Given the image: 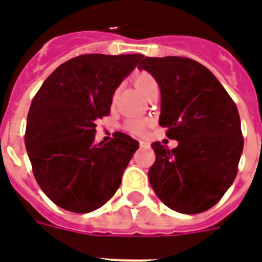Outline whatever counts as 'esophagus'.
Wrapping results in <instances>:
<instances>
[{
  "label": "esophagus",
  "instance_id": "34e87169",
  "mask_svg": "<svg viewBox=\"0 0 262 262\" xmlns=\"http://www.w3.org/2000/svg\"><path fill=\"white\" fill-rule=\"evenodd\" d=\"M145 145H148L145 141H140V147H145Z\"/></svg>",
  "mask_w": 262,
  "mask_h": 262
}]
</instances>
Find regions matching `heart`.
Wrapping results in <instances>:
<instances>
[{
	"label": "heart",
	"mask_w": 262,
	"mask_h": 262,
	"mask_svg": "<svg viewBox=\"0 0 262 262\" xmlns=\"http://www.w3.org/2000/svg\"><path fill=\"white\" fill-rule=\"evenodd\" d=\"M133 83L137 88V91L143 96H145L147 99L151 96V93L158 91L157 79L147 71H140L136 74L133 77ZM115 96H117V92L113 95V100H115ZM147 126H148V122L144 119H129L125 122L123 127L132 135H141V133H144Z\"/></svg>",
	"instance_id": "heart-1"
}]
</instances>
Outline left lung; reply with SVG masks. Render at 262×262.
Wrapping results in <instances>:
<instances>
[{
  "label": "left lung",
  "instance_id": "8db88e82",
  "mask_svg": "<svg viewBox=\"0 0 262 262\" xmlns=\"http://www.w3.org/2000/svg\"><path fill=\"white\" fill-rule=\"evenodd\" d=\"M161 88L159 125L179 145L152 143L149 184L171 210L196 214L223 198L236 177L243 151L236 104L210 70L188 57H144Z\"/></svg>",
  "mask_w": 262,
  "mask_h": 262
}]
</instances>
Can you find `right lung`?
Listing matches in <instances>:
<instances>
[{
    "instance_id": "1",
    "label": "right lung",
    "mask_w": 262,
    "mask_h": 262,
    "mask_svg": "<svg viewBox=\"0 0 262 262\" xmlns=\"http://www.w3.org/2000/svg\"><path fill=\"white\" fill-rule=\"evenodd\" d=\"M143 55H81L60 64L34 96L25 143L34 177L61 209L89 213L121 185L139 141L115 132L95 143L96 121L107 117L113 95Z\"/></svg>"
}]
</instances>
